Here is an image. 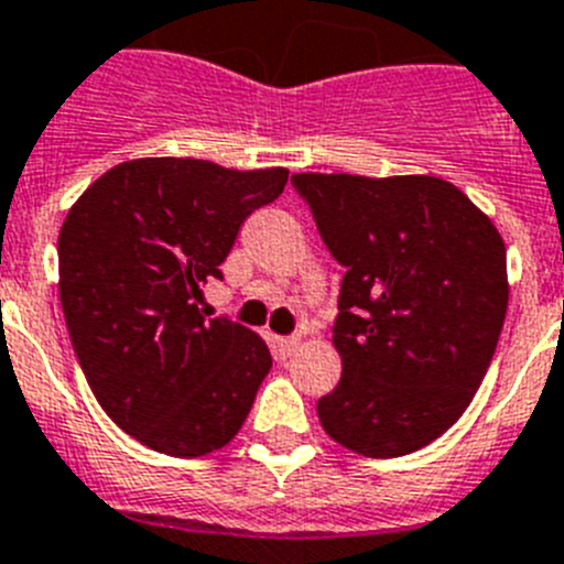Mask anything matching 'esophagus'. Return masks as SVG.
I'll use <instances>...</instances> for the list:
<instances>
[{"label":"esophagus","instance_id":"1","mask_svg":"<svg viewBox=\"0 0 564 564\" xmlns=\"http://www.w3.org/2000/svg\"><path fill=\"white\" fill-rule=\"evenodd\" d=\"M275 355L281 357V360H286V357H292L297 351V346H301V340L297 337H275Z\"/></svg>","mask_w":564,"mask_h":564}]
</instances>
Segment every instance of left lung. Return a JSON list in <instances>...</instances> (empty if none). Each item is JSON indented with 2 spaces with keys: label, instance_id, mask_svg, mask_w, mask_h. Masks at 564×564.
I'll use <instances>...</instances> for the list:
<instances>
[{
  "label": "left lung",
  "instance_id": "8db88e82",
  "mask_svg": "<svg viewBox=\"0 0 564 564\" xmlns=\"http://www.w3.org/2000/svg\"><path fill=\"white\" fill-rule=\"evenodd\" d=\"M321 238L346 267L335 343L343 375L323 431L371 459L452 429L477 394L508 312L506 241L437 175L297 173Z\"/></svg>",
  "mask_w": 564,
  "mask_h": 564
}]
</instances>
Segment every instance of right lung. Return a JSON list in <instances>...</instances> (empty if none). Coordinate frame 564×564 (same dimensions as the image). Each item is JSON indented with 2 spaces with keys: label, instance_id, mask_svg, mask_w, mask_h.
Instances as JSON below:
<instances>
[{
  "label": "right lung",
  "instance_id": "add662e5",
  "mask_svg": "<svg viewBox=\"0 0 564 564\" xmlns=\"http://www.w3.org/2000/svg\"><path fill=\"white\" fill-rule=\"evenodd\" d=\"M286 178V166L133 159L67 209L58 297L73 351L107 417L147 448L207 457L241 431L272 355L258 332L200 315V289Z\"/></svg>",
  "mask_w": 564,
  "mask_h": 564
}]
</instances>
